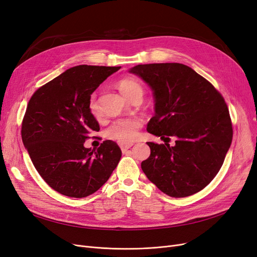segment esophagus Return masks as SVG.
Wrapping results in <instances>:
<instances>
[{
    "label": "esophagus",
    "mask_w": 257,
    "mask_h": 257,
    "mask_svg": "<svg viewBox=\"0 0 257 257\" xmlns=\"http://www.w3.org/2000/svg\"><path fill=\"white\" fill-rule=\"evenodd\" d=\"M132 146H134V143H119V147H120L121 151H125Z\"/></svg>",
    "instance_id": "obj_1"
}]
</instances>
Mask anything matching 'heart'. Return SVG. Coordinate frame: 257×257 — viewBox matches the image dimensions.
Listing matches in <instances>:
<instances>
[{
    "instance_id": "heart-1",
    "label": "heart",
    "mask_w": 257,
    "mask_h": 257,
    "mask_svg": "<svg viewBox=\"0 0 257 257\" xmlns=\"http://www.w3.org/2000/svg\"><path fill=\"white\" fill-rule=\"evenodd\" d=\"M117 87L123 96L130 99L135 95H142L143 88L141 83L132 78H123L117 82ZM88 108L90 113L94 117H98L100 114V110L97 104L95 96H91ZM142 122L139 118H120L111 123V126L107 130V135L109 138L117 140L121 143H128L136 140L138 136V130L141 128Z\"/></svg>"
}]
</instances>
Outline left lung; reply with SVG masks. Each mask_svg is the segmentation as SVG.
Returning <instances> with one entry per match:
<instances>
[{"mask_svg":"<svg viewBox=\"0 0 257 257\" xmlns=\"http://www.w3.org/2000/svg\"><path fill=\"white\" fill-rule=\"evenodd\" d=\"M129 73L153 91L155 116L149 134L176 144L148 142L144 174L164 194L181 198L203 189L221 168L233 130L226 103L211 82L182 63L138 64Z\"/></svg>","mask_w":257,"mask_h":257,"instance_id":"8db88e82","label":"left lung"}]
</instances>
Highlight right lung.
Returning a JSON list of instances; mask_svg holds the SVG:
<instances>
[{
	"mask_svg": "<svg viewBox=\"0 0 257 257\" xmlns=\"http://www.w3.org/2000/svg\"><path fill=\"white\" fill-rule=\"evenodd\" d=\"M120 66L77 65L38 89L27 104L22 141L37 172L56 192L72 198L92 195L108 181L121 151L104 141L84 147L99 131L88 103L92 93Z\"/></svg>",
	"mask_w": 257,
	"mask_h": 257,
	"instance_id": "add662e5",
	"label": "right lung"
}]
</instances>
